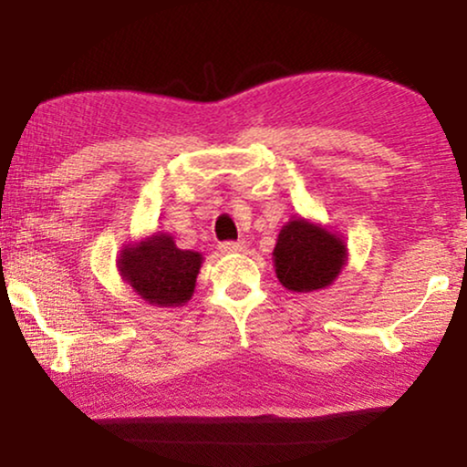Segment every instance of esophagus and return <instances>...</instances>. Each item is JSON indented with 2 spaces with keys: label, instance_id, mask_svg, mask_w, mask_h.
Returning a JSON list of instances; mask_svg holds the SVG:
<instances>
[{
  "label": "esophagus",
  "instance_id": "esophagus-1",
  "mask_svg": "<svg viewBox=\"0 0 467 467\" xmlns=\"http://www.w3.org/2000/svg\"><path fill=\"white\" fill-rule=\"evenodd\" d=\"M221 253H240V251H244L246 248V244L244 242H221Z\"/></svg>",
  "mask_w": 467,
  "mask_h": 467
}]
</instances>
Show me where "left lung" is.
Wrapping results in <instances>:
<instances>
[{
	"instance_id": "8db88e82",
	"label": "left lung",
	"mask_w": 467,
	"mask_h": 467,
	"mask_svg": "<svg viewBox=\"0 0 467 467\" xmlns=\"http://www.w3.org/2000/svg\"><path fill=\"white\" fill-rule=\"evenodd\" d=\"M272 259L285 289L310 293L334 285L348 264V248L342 235L327 225L291 216L280 229Z\"/></svg>"
}]
</instances>
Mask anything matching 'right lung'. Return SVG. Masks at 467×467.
<instances>
[{
  "label": "right lung",
  "instance_id": "add662e5",
  "mask_svg": "<svg viewBox=\"0 0 467 467\" xmlns=\"http://www.w3.org/2000/svg\"><path fill=\"white\" fill-rule=\"evenodd\" d=\"M202 264V253L178 248L168 232H155L125 244L117 257L120 278L157 308L187 304L193 297Z\"/></svg>",
  "mask_w": 467,
  "mask_h": 467
}]
</instances>
